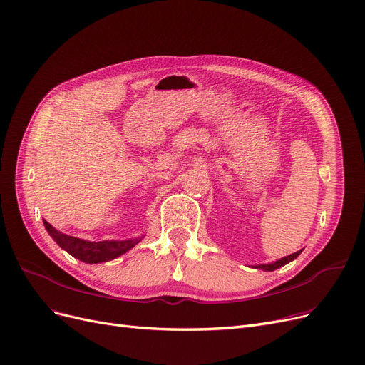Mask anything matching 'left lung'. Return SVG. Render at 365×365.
Instances as JSON below:
<instances>
[{
  "instance_id": "1",
  "label": "left lung",
  "mask_w": 365,
  "mask_h": 365,
  "mask_svg": "<svg viewBox=\"0 0 365 365\" xmlns=\"http://www.w3.org/2000/svg\"><path fill=\"white\" fill-rule=\"evenodd\" d=\"M299 253H301V250H298V252L292 253V255L284 257V258H282V259H277L276 262H272V264H261V265H255V268H261V270H264V272H273V270H276V268H280V267H283L284 264H288V262L294 261V259L299 255Z\"/></svg>"
}]
</instances>
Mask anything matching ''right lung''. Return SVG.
I'll return each mask as SVG.
<instances>
[{
  "label": "right lung",
  "mask_w": 365,
  "mask_h": 365,
  "mask_svg": "<svg viewBox=\"0 0 365 365\" xmlns=\"http://www.w3.org/2000/svg\"><path fill=\"white\" fill-rule=\"evenodd\" d=\"M43 224H44L47 232L51 234L52 239L62 249L68 252L71 257L81 259L86 264H100V262L112 261V259L123 255L125 252L133 249L141 239H143V235H141V237H137V239H130V240L86 242L83 239H77V237L67 235L64 232L55 230L49 224V222L43 220Z\"/></svg>",
  "instance_id": "right-lung-1"
}]
</instances>
